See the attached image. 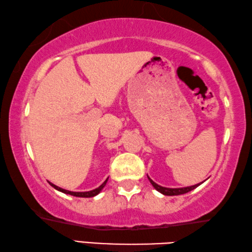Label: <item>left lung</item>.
<instances>
[{
  "label": "left lung",
  "mask_w": 252,
  "mask_h": 252,
  "mask_svg": "<svg viewBox=\"0 0 252 252\" xmlns=\"http://www.w3.org/2000/svg\"><path fill=\"white\" fill-rule=\"evenodd\" d=\"M148 179H149V181L151 182V185L153 186V188H155V189H156L157 191H159L160 193L164 194V195H179V194H185V193H187V192H189V191L195 189V188L199 187V186L202 183V182H201V183H198V185H194V186H191V187H186V188H165V187H161V186H159V185H157V183H156L155 181H153V180H151V179L149 178V177H148Z\"/></svg>",
  "instance_id": "left-lung-1"
}]
</instances>
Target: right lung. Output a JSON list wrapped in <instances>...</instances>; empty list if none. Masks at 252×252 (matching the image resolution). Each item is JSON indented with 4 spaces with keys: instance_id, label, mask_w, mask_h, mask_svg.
<instances>
[{
    "instance_id": "obj_1",
    "label": "right lung",
    "mask_w": 252,
    "mask_h": 252,
    "mask_svg": "<svg viewBox=\"0 0 252 252\" xmlns=\"http://www.w3.org/2000/svg\"><path fill=\"white\" fill-rule=\"evenodd\" d=\"M106 181H108V179H106V180L102 183V185L99 187V188H96V189H94V190H91V191H87V192H73V191H69V190H65V189H62V188H60V187H58V186H55V185H53V183H51V182H49L51 186H52L54 189H57V190H59V191H61V192H63V193H66V194H71V195H74V197H81V198H91V197H94V195H96V194H99L100 193V191L103 189L104 188V186L106 185Z\"/></svg>"
}]
</instances>
